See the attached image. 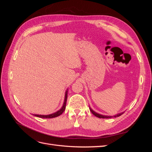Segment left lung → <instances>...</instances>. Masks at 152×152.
Returning <instances> with one entry per match:
<instances>
[{"label":"left lung","mask_w":152,"mask_h":152,"mask_svg":"<svg viewBox=\"0 0 152 152\" xmlns=\"http://www.w3.org/2000/svg\"><path fill=\"white\" fill-rule=\"evenodd\" d=\"M89 110H90V111L91 112V113H93L94 115H95L96 117H97L98 118H113V117H117L121 116L122 114L124 113V112H122V113H118L117 115H113V116H108V115H103L99 114L98 113H96V112L94 111L93 109H91V108H90V107H89Z\"/></svg>","instance_id":"left-lung-1"}]
</instances>
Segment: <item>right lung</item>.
<instances>
[{"label": "right lung", "mask_w": 152, "mask_h": 152, "mask_svg": "<svg viewBox=\"0 0 152 152\" xmlns=\"http://www.w3.org/2000/svg\"><path fill=\"white\" fill-rule=\"evenodd\" d=\"M68 89H67L66 92H65V99H64V102H63V104L62 106V107L59 109V110H58L57 112H54L53 113L51 114H49V115H38V114H33L34 115L40 118H54L56 117L61 115L63 112L65 111V108H66V100H67V94H68Z\"/></svg>", "instance_id": "1"}]
</instances>
